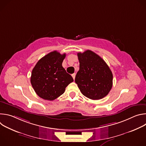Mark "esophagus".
<instances>
[{
    "label": "esophagus",
    "instance_id": "esophagus-1",
    "mask_svg": "<svg viewBox=\"0 0 146 146\" xmlns=\"http://www.w3.org/2000/svg\"><path fill=\"white\" fill-rule=\"evenodd\" d=\"M75 76H76V74H75V73H73V74H72V76L74 80V78H75Z\"/></svg>",
    "mask_w": 146,
    "mask_h": 146
}]
</instances>
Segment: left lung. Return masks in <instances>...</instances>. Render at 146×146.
<instances>
[{
  "label": "left lung",
  "instance_id": "8db88e82",
  "mask_svg": "<svg viewBox=\"0 0 146 146\" xmlns=\"http://www.w3.org/2000/svg\"><path fill=\"white\" fill-rule=\"evenodd\" d=\"M80 69L75 82L85 96L92 100L105 97L113 86V74L100 56L91 50L77 53Z\"/></svg>",
  "mask_w": 146,
  "mask_h": 146
}]
</instances>
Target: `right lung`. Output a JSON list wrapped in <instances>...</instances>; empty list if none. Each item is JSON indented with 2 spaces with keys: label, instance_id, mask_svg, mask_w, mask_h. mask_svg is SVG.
<instances>
[{
  "label": "right lung",
  "instance_id": "obj_1",
  "mask_svg": "<svg viewBox=\"0 0 146 146\" xmlns=\"http://www.w3.org/2000/svg\"><path fill=\"white\" fill-rule=\"evenodd\" d=\"M66 54L56 51L41 58L32 70L31 82L37 95L45 100H53L63 94L73 81L72 77L62 67Z\"/></svg>",
  "mask_w": 146,
  "mask_h": 146
}]
</instances>
